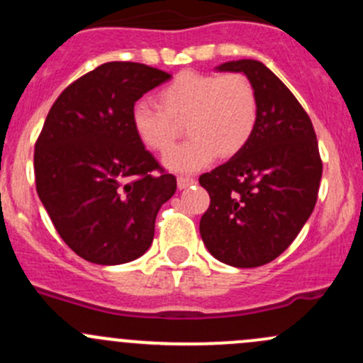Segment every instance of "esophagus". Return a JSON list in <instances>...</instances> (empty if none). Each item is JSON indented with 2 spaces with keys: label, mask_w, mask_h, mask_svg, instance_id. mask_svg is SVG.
<instances>
[{
  "label": "esophagus",
  "mask_w": 363,
  "mask_h": 363,
  "mask_svg": "<svg viewBox=\"0 0 363 363\" xmlns=\"http://www.w3.org/2000/svg\"><path fill=\"white\" fill-rule=\"evenodd\" d=\"M195 179L193 177H177V186H179V189H184V188H189V186L191 184H195Z\"/></svg>",
  "instance_id": "1"
}]
</instances>
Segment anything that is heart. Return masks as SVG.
<instances>
[{
    "mask_svg": "<svg viewBox=\"0 0 363 363\" xmlns=\"http://www.w3.org/2000/svg\"><path fill=\"white\" fill-rule=\"evenodd\" d=\"M160 107L137 101L131 107L133 133L145 149L164 152L177 137L175 123L186 119L191 138L164 155L174 172H196L216 156L232 158L250 144L258 121V98L242 73L182 72L161 87Z\"/></svg>",
    "mask_w": 363,
    "mask_h": 363,
    "instance_id": "obj_1",
    "label": "heart"
}]
</instances>
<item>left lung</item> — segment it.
Listing matches in <instances>:
<instances>
[{"label":"left lung","mask_w":363,"mask_h":363,"mask_svg":"<svg viewBox=\"0 0 363 363\" xmlns=\"http://www.w3.org/2000/svg\"><path fill=\"white\" fill-rule=\"evenodd\" d=\"M219 72H240L258 98L250 144L200 175L211 205L200 219L208 252L226 265L251 269L272 262L309 219L323 163L309 116L263 63L228 61Z\"/></svg>","instance_id":"8db88e82"}]
</instances>
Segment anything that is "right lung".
Masks as SVG:
<instances>
[{
  "mask_svg": "<svg viewBox=\"0 0 363 363\" xmlns=\"http://www.w3.org/2000/svg\"><path fill=\"white\" fill-rule=\"evenodd\" d=\"M170 73L112 61L72 82L35 144L36 193L67 246L98 265L137 259L177 181L138 142L131 107Z\"/></svg>",
  "mask_w": 363,
  "mask_h": 363,
  "instance_id": "add662e5",
  "label": "right lung"
}]
</instances>
